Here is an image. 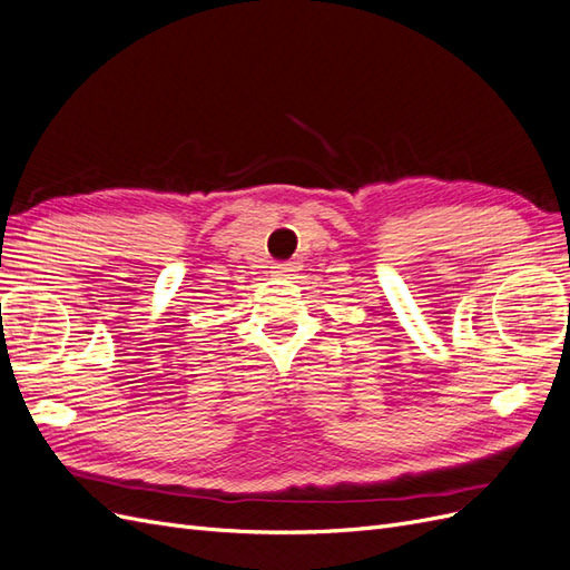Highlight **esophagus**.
I'll use <instances>...</instances> for the list:
<instances>
[{
	"instance_id": "esophagus-1",
	"label": "esophagus",
	"mask_w": 570,
	"mask_h": 570,
	"mask_svg": "<svg viewBox=\"0 0 570 570\" xmlns=\"http://www.w3.org/2000/svg\"><path fill=\"white\" fill-rule=\"evenodd\" d=\"M295 271H297V266L292 264V262H281V264L273 266V275H275V278H287V275H292Z\"/></svg>"
}]
</instances>
